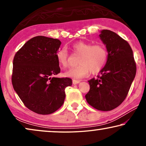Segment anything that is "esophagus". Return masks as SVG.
Here are the masks:
<instances>
[{
    "mask_svg": "<svg viewBox=\"0 0 146 146\" xmlns=\"http://www.w3.org/2000/svg\"><path fill=\"white\" fill-rule=\"evenodd\" d=\"M73 84H79L80 82V80H73Z\"/></svg>",
    "mask_w": 146,
    "mask_h": 146,
    "instance_id": "1",
    "label": "esophagus"
}]
</instances>
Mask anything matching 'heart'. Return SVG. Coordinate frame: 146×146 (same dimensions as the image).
I'll return each mask as SVG.
<instances>
[{
    "mask_svg": "<svg viewBox=\"0 0 146 146\" xmlns=\"http://www.w3.org/2000/svg\"><path fill=\"white\" fill-rule=\"evenodd\" d=\"M74 54L80 55L78 66L69 69L65 75L74 79H80L86 76L90 71L98 72L104 66L107 61L108 52L102 44H94L85 42H78L72 46ZM56 59L59 65L63 68L68 66V54L66 48H61L56 52Z\"/></svg>",
    "mask_w": 146,
    "mask_h": 146,
    "instance_id": "heart-1",
    "label": "heart"
}]
</instances>
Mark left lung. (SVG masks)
I'll list each match as a JSON object with an SVG mask.
<instances>
[{"mask_svg":"<svg viewBox=\"0 0 146 146\" xmlns=\"http://www.w3.org/2000/svg\"><path fill=\"white\" fill-rule=\"evenodd\" d=\"M100 38L106 47L108 58L98 78L88 81L90 89L85 96L88 103L101 111H110L126 98L136 73L130 46L119 35L102 30Z\"/></svg>","mask_w":146,"mask_h":146,"instance_id":"8db88e82","label":"left lung"}]
</instances>
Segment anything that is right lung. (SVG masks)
I'll use <instances>...</instances> for the list:
<instances>
[{
    "label": "right lung",
    "mask_w": 146,
    "mask_h": 146,
    "mask_svg": "<svg viewBox=\"0 0 146 146\" xmlns=\"http://www.w3.org/2000/svg\"><path fill=\"white\" fill-rule=\"evenodd\" d=\"M58 39L38 36L27 41L13 60L12 83L26 107L38 114L54 112L62 106L69 78L54 76L60 72L56 52Z\"/></svg>",
    "instance_id": "right-lung-1"
}]
</instances>
